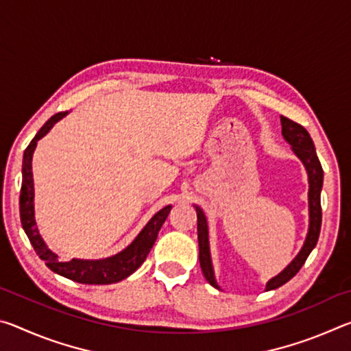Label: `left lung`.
<instances>
[{"instance_id":"left-lung-1","label":"left lung","mask_w":351,"mask_h":351,"mask_svg":"<svg viewBox=\"0 0 351 351\" xmlns=\"http://www.w3.org/2000/svg\"><path fill=\"white\" fill-rule=\"evenodd\" d=\"M282 122V134L285 141L291 144V148L295 153V156L304 162L306 173H308V184H310V190H308V204H310V228H308L306 240L302 246L300 252L297 254V257L291 261V263L285 268L280 274L272 277L271 280L266 283V291L276 289L282 285L291 280L299 269L304 266V263L308 258V255L311 254L314 246L317 245L319 234H320V224H322V207H320V190H322L324 182V170L322 165L314 150V144L310 133L306 130L299 125V123L291 121V119L280 116ZM197 209V218H198V245H199V265L201 271L206 277V280L209 282L213 288H218V283L213 276L212 268V260H210V249H209V230H207V219L204 217V212L199 209L198 206H195Z\"/></svg>"}]
</instances>
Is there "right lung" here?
I'll return each mask as SVG.
<instances>
[{"mask_svg": "<svg viewBox=\"0 0 351 351\" xmlns=\"http://www.w3.org/2000/svg\"><path fill=\"white\" fill-rule=\"evenodd\" d=\"M66 114L68 111H62L52 116L49 121L40 128V132L35 134V138L31 141V144H29L25 150V156H23V182L20 192V218L23 229H25L27 239L31 241V245L34 246L38 257L41 260H45L47 268L54 271L56 274H60L69 278V280L85 285H110L121 282L130 274H133V272L144 263L148 252H150L154 241L158 239V232L161 230L164 221L169 217L171 206H165L164 209L154 213L153 218L147 223L145 228L141 230V234L136 237L132 245L123 249L122 252L112 255V257L104 260H58V255L52 252L51 249L46 246L43 239H41L37 229V223H35L32 154L35 147H37V142L43 138V136L49 133V130Z\"/></svg>", "mask_w": 351, "mask_h": 351, "instance_id": "right-lung-1", "label": "right lung"}]
</instances>
